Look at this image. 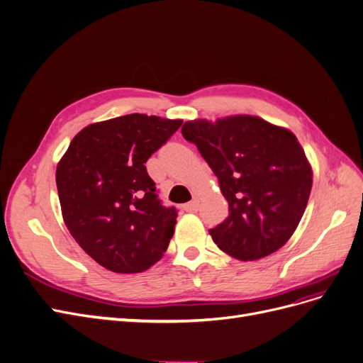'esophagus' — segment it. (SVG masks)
Segmentation results:
<instances>
[{"mask_svg": "<svg viewBox=\"0 0 363 363\" xmlns=\"http://www.w3.org/2000/svg\"><path fill=\"white\" fill-rule=\"evenodd\" d=\"M184 209H185L186 212H191V213H194V212H197V211H199V203H197V201H190V203H186L185 206H184Z\"/></svg>", "mask_w": 363, "mask_h": 363, "instance_id": "esophagus-1", "label": "esophagus"}]
</instances>
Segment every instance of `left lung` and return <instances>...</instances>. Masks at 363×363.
<instances>
[{
  "label": "left lung",
  "mask_w": 363,
  "mask_h": 363,
  "mask_svg": "<svg viewBox=\"0 0 363 363\" xmlns=\"http://www.w3.org/2000/svg\"><path fill=\"white\" fill-rule=\"evenodd\" d=\"M182 135L197 145L228 201V218L209 230L218 247L240 261L279 250L301 220L313 185L295 135L246 114L185 121Z\"/></svg>",
  "instance_id": "left-lung-1"
}]
</instances>
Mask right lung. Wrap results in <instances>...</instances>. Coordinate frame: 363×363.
<instances>
[{
	"label": "right lung",
	"mask_w": 363,
	"mask_h": 363,
	"mask_svg": "<svg viewBox=\"0 0 363 363\" xmlns=\"http://www.w3.org/2000/svg\"><path fill=\"white\" fill-rule=\"evenodd\" d=\"M181 124L147 114L91 123L57 163L64 223L109 272L143 273L164 255L178 213L162 206L145 163Z\"/></svg>",
	"instance_id": "add662e5"
}]
</instances>
